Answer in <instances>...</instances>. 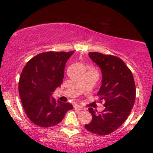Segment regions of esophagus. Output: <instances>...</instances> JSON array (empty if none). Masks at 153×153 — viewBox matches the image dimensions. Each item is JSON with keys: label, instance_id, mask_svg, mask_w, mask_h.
<instances>
[{"label": "esophagus", "instance_id": "34e87169", "mask_svg": "<svg viewBox=\"0 0 153 153\" xmlns=\"http://www.w3.org/2000/svg\"><path fill=\"white\" fill-rule=\"evenodd\" d=\"M74 108H75V109H78V110H84V108H83V107H81V106H79V105H77V104H75V106H74Z\"/></svg>", "mask_w": 153, "mask_h": 153}]
</instances>
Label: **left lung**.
Masks as SVG:
<instances>
[{
	"label": "left lung",
	"mask_w": 153,
	"mask_h": 153,
	"mask_svg": "<svg viewBox=\"0 0 153 153\" xmlns=\"http://www.w3.org/2000/svg\"><path fill=\"white\" fill-rule=\"evenodd\" d=\"M89 57L101 70L102 83L98 95L100 101H105V109L98 112L89 108L92 119L85 124V128L98 135H109L123 124L133 107L135 99L133 75L118 57L100 52H89Z\"/></svg>",
	"instance_id": "8db88e82"
}]
</instances>
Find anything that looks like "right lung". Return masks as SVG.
I'll use <instances>...</instances> for the list:
<instances>
[{"mask_svg":"<svg viewBox=\"0 0 153 153\" xmlns=\"http://www.w3.org/2000/svg\"><path fill=\"white\" fill-rule=\"evenodd\" d=\"M72 52H47L37 55L23 69L19 81L20 97L31 121L41 127L59 124L67 111L73 109L69 103L56 101L52 92L60 87L67 61Z\"/></svg>","mask_w":153,"mask_h":153,"instance_id":"1","label":"right lung"}]
</instances>
